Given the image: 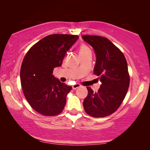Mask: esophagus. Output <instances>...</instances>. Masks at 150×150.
Listing matches in <instances>:
<instances>
[{"instance_id":"esophagus-1","label":"esophagus","mask_w":150,"mask_h":150,"mask_svg":"<svg viewBox=\"0 0 150 150\" xmlns=\"http://www.w3.org/2000/svg\"><path fill=\"white\" fill-rule=\"evenodd\" d=\"M81 87V85H80V84H76V85H74L72 86V89H78V88H79Z\"/></svg>"}]
</instances>
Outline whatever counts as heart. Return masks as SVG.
<instances>
[{
  "label": "heart",
  "instance_id": "b5f03b06",
  "mask_svg": "<svg viewBox=\"0 0 150 150\" xmlns=\"http://www.w3.org/2000/svg\"><path fill=\"white\" fill-rule=\"evenodd\" d=\"M90 51L89 48H88V47L86 46L85 44H82L81 45V46H80L79 48V54H84V53L85 52H87Z\"/></svg>",
  "mask_w": 150,
  "mask_h": 150
}]
</instances>
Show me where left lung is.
<instances>
[{"instance_id": "8db88e82", "label": "left lung", "mask_w": 150, "mask_h": 150, "mask_svg": "<svg viewBox=\"0 0 150 150\" xmlns=\"http://www.w3.org/2000/svg\"><path fill=\"white\" fill-rule=\"evenodd\" d=\"M83 39L93 48V72L102 83L97 92L87 87L83 106L89 115L104 117L116 111L126 95L130 84L128 64L124 54L107 38L85 35Z\"/></svg>"}]
</instances>
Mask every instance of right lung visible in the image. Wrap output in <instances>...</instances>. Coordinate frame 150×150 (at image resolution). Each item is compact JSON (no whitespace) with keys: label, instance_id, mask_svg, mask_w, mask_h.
Instances as JSON below:
<instances>
[{"label":"right lung","instance_id":"right-lung-1","mask_svg":"<svg viewBox=\"0 0 150 150\" xmlns=\"http://www.w3.org/2000/svg\"><path fill=\"white\" fill-rule=\"evenodd\" d=\"M79 36L53 34L36 43L28 51L20 69L22 89L30 106L39 113L54 116L61 113L71 87L52 75Z\"/></svg>","mask_w":150,"mask_h":150}]
</instances>
